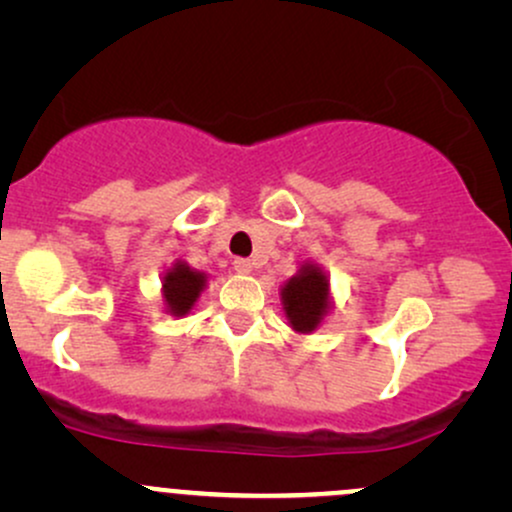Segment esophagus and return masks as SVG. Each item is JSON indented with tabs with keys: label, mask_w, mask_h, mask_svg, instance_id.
<instances>
[{
	"label": "esophagus",
	"mask_w": 512,
	"mask_h": 512,
	"mask_svg": "<svg viewBox=\"0 0 512 512\" xmlns=\"http://www.w3.org/2000/svg\"><path fill=\"white\" fill-rule=\"evenodd\" d=\"M233 269H236L238 274H250L252 272V262L245 260V257H238V260L233 262Z\"/></svg>",
	"instance_id": "esophagus-1"
}]
</instances>
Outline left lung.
Wrapping results in <instances>:
<instances>
[{"label": "left lung", "instance_id": "1", "mask_svg": "<svg viewBox=\"0 0 512 512\" xmlns=\"http://www.w3.org/2000/svg\"><path fill=\"white\" fill-rule=\"evenodd\" d=\"M284 315L296 334H313L332 313L330 274L317 262H301L298 272L279 289Z\"/></svg>", "mask_w": 512, "mask_h": 512}]
</instances>
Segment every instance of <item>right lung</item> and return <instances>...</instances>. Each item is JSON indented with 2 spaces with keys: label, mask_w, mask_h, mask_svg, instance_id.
<instances>
[{
  "label": "right lung",
  "mask_w": 512,
  "mask_h": 512,
  "mask_svg": "<svg viewBox=\"0 0 512 512\" xmlns=\"http://www.w3.org/2000/svg\"><path fill=\"white\" fill-rule=\"evenodd\" d=\"M209 274L190 267L185 260H175L163 269L161 276V301L168 315L185 317L192 313L202 291L207 289Z\"/></svg>",
  "instance_id": "add662e5"
}]
</instances>
